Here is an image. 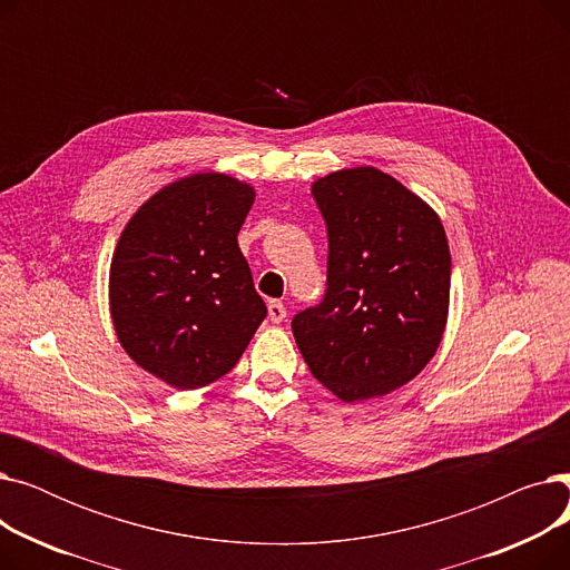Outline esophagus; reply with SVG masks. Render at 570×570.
I'll use <instances>...</instances> for the list:
<instances>
[{
    "label": "esophagus",
    "instance_id": "obj_1",
    "mask_svg": "<svg viewBox=\"0 0 570 570\" xmlns=\"http://www.w3.org/2000/svg\"><path fill=\"white\" fill-rule=\"evenodd\" d=\"M267 316H269V321H273V323H282V321L286 318V307H284V303L269 301V303H267Z\"/></svg>",
    "mask_w": 570,
    "mask_h": 570
}]
</instances>
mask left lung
<instances>
[{"mask_svg":"<svg viewBox=\"0 0 570 570\" xmlns=\"http://www.w3.org/2000/svg\"><path fill=\"white\" fill-rule=\"evenodd\" d=\"M327 228V282L293 316L314 379L344 402L397 391L436 353L451 297V249L434 209L372 166L312 185Z\"/></svg>","mask_w":570,"mask_h":570,"instance_id":"left-lung-1","label":"left lung"}]
</instances>
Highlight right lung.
Here are the masks:
<instances>
[{
  "mask_svg": "<svg viewBox=\"0 0 570 570\" xmlns=\"http://www.w3.org/2000/svg\"><path fill=\"white\" fill-rule=\"evenodd\" d=\"M254 189L196 173L145 200L110 263V316L131 361L179 391L228 374L267 309L237 233Z\"/></svg>",
  "mask_w": 570,
  "mask_h": 570,
  "instance_id": "1",
  "label": "right lung"
}]
</instances>
